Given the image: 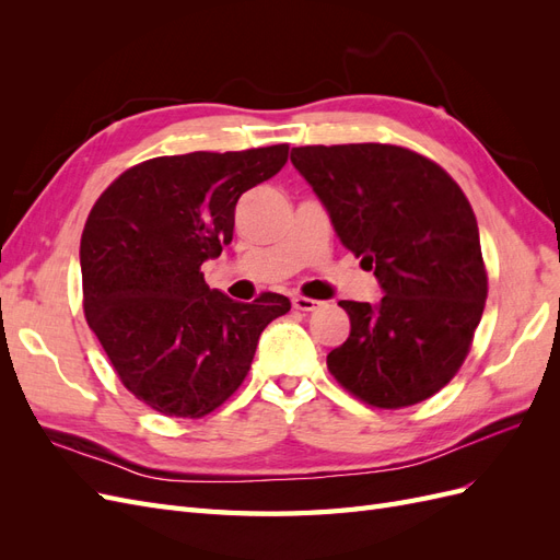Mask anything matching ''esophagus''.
<instances>
[{"mask_svg":"<svg viewBox=\"0 0 560 560\" xmlns=\"http://www.w3.org/2000/svg\"><path fill=\"white\" fill-rule=\"evenodd\" d=\"M292 303H294V308H296V311H306V313L319 311L322 306H325V303H322V301H317V299H308V296H294V299H292Z\"/></svg>","mask_w":560,"mask_h":560,"instance_id":"34e87169","label":"esophagus"}]
</instances>
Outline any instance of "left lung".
<instances>
[{
  "label": "left lung",
  "mask_w": 560,
  "mask_h": 560,
  "mask_svg": "<svg viewBox=\"0 0 560 560\" xmlns=\"http://www.w3.org/2000/svg\"><path fill=\"white\" fill-rule=\"evenodd\" d=\"M292 163L385 294L338 303L350 336L327 354L334 378L378 409L432 397L465 362L488 294L477 217L460 186L393 144L296 147Z\"/></svg>",
  "instance_id": "1"
}]
</instances>
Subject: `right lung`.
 I'll use <instances>...</instances> for the list:
<instances>
[{
	"label": "right lung",
	"instance_id": "add662e5",
	"mask_svg": "<svg viewBox=\"0 0 560 560\" xmlns=\"http://www.w3.org/2000/svg\"><path fill=\"white\" fill-rule=\"evenodd\" d=\"M290 147L194 151L130 167L81 235L83 313L118 378L159 413L200 418L245 381L259 336L292 303H241L200 266L231 243L235 202L282 171Z\"/></svg>",
	"mask_w": 560,
	"mask_h": 560
}]
</instances>
